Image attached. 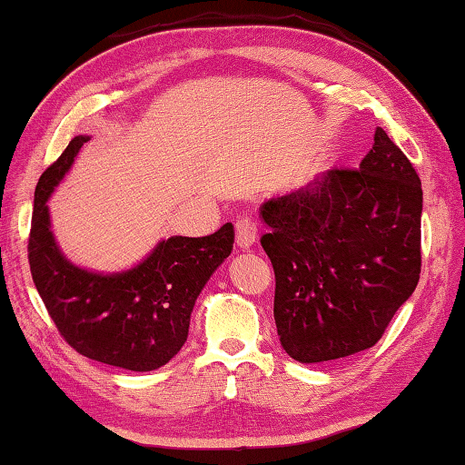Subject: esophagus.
<instances>
[{
    "label": "esophagus",
    "instance_id": "1",
    "mask_svg": "<svg viewBox=\"0 0 465 465\" xmlns=\"http://www.w3.org/2000/svg\"><path fill=\"white\" fill-rule=\"evenodd\" d=\"M255 238H258V227H255L252 215H242L240 220H235V243L240 248H250Z\"/></svg>",
    "mask_w": 465,
    "mask_h": 465
}]
</instances>
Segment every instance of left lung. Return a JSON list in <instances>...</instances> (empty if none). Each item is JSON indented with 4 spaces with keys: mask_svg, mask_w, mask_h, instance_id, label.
I'll list each match as a JSON object with an SVG mask.
<instances>
[{
    "mask_svg": "<svg viewBox=\"0 0 465 465\" xmlns=\"http://www.w3.org/2000/svg\"><path fill=\"white\" fill-rule=\"evenodd\" d=\"M282 348L302 363L371 348L421 272V182L381 127L360 170L333 167L260 207Z\"/></svg>",
    "mask_w": 465,
    "mask_h": 465,
    "instance_id": "8db88e82",
    "label": "left lung"
}]
</instances>
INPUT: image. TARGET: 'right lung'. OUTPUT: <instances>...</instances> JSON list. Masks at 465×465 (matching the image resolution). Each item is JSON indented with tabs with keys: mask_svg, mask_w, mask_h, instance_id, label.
I'll use <instances>...</instances> for the list:
<instances>
[{
	"mask_svg": "<svg viewBox=\"0 0 465 465\" xmlns=\"http://www.w3.org/2000/svg\"><path fill=\"white\" fill-rule=\"evenodd\" d=\"M87 135L74 137L35 185L27 260L59 335L85 358L132 371L162 368L182 350L197 295L233 248V225L203 238L175 235L134 270L102 275L69 263L49 230L47 197Z\"/></svg>",
	"mask_w": 465,
	"mask_h": 465,
	"instance_id": "1",
	"label": "right lung"
}]
</instances>
